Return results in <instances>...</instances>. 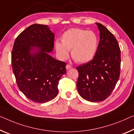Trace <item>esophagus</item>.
Returning <instances> with one entry per match:
<instances>
[{"instance_id":"34e87169","label":"esophagus","mask_w":134,"mask_h":134,"mask_svg":"<svg viewBox=\"0 0 134 134\" xmlns=\"http://www.w3.org/2000/svg\"><path fill=\"white\" fill-rule=\"evenodd\" d=\"M71 68H72V65L69 64H67L66 66V69H69Z\"/></svg>"}]
</instances>
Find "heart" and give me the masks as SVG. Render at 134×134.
Listing matches in <instances>:
<instances>
[{
  "label": "heart",
  "mask_w": 134,
  "mask_h": 134,
  "mask_svg": "<svg viewBox=\"0 0 134 134\" xmlns=\"http://www.w3.org/2000/svg\"><path fill=\"white\" fill-rule=\"evenodd\" d=\"M56 52L62 59H66L69 51L71 56L79 63H85L93 58L98 47V39L95 33L78 28L71 29L63 34L62 43H55Z\"/></svg>",
  "instance_id": "1"
}]
</instances>
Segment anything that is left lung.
<instances>
[{
	"label": "left lung",
	"mask_w": 134,
	"mask_h": 134,
	"mask_svg": "<svg viewBox=\"0 0 134 134\" xmlns=\"http://www.w3.org/2000/svg\"><path fill=\"white\" fill-rule=\"evenodd\" d=\"M100 32L98 50L92 60L77 67L80 95L90 102H101L111 94L120 73L118 42L104 26L96 23Z\"/></svg>",
	"instance_id": "obj_1"
}]
</instances>
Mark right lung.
Wrapping results in <instances>:
<instances>
[{"mask_svg":"<svg viewBox=\"0 0 134 134\" xmlns=\"http://www.w3.org/2000/svg\"><path fill=\"white\" fill-rule=\"evenodd\" d=\"M54 41V34L48 26L34 24L14 42L11 64L16 82L20 91L35 102L45 103L56 97L59 80L66 72V63L48 53L53 50Z\"/></svg>","mask_w":134,"mask_h":134,"instance_id":"right-lung-1","label":"right lung"}]
</instances>
